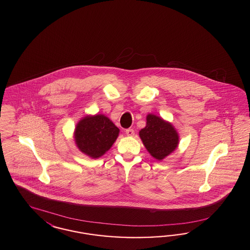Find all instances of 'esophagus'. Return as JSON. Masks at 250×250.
I'll return each mask as SVG.
<instances>
[{
    "mask_svg": "<svg viewBox=\"0 0 250 250\" xmlns=\"http://www.w3.org/2000/svg\"><path fill=\"white\" fill-rule=\"evenodd\" d=\"M125 134H126V136H128V137H133V136L135 135V131L129 128V129L125 130Z\"/></svg>",
    "mask_w": 250,
    "mask_h": 250,
    "instance_id": "esophagus-1",
    "label": "esophagus"
}]
</instances>
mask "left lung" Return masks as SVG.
<instances>
[{
  "label": "left lung",
  "instance_id": "left-lung-1",
  "mask_svg": "<svg viewBox=\"0 0 250 250\" xmlns=\"http://www.w3.org/2000/svg\"><path fill=\"white\" fill-rule=\"evenodd\" d=\"M139 135L146 150L158 161L167 157L180 143V136L174 125L152 113L147 115L146 126L140 130Z\"/></svg>",
  "mask_w": 250,
  "mask_h": 250
}]
</instances>
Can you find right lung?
<instances>
[{
	"label": "right lung",
	"instance_id": "add662e5",
	"mask_svg": "<svg viewBox=\"0 0 250 250\" xmlns=\"http://www.w3.org/2000/svg\"><path fill=\"white\" fill-rule=\"evenodd\" d=\"M119 132V128L104 114L86 115L77 123L73 138L80 151L97 159L110 150Z\"/></svg>",
	"mask_w": 250,
	"mask_h": 250
}]
</instances>
